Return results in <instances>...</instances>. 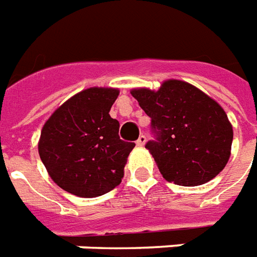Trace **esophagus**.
I'll use <instances>...</instances> for the list:
<instances>
[{
  "label": "esophagus",
  "mask_w": 257,
  "mask_h": 257,
  "mask_svg": "<svg viewBox=\"0 0 257 257\" xmlns=\"http://www.w3.org/2000/svg\"><path fill=\"white\" fill-rule=\"evenodd\" d=\"M145 144H146V137L142 134V136H140V138L137 140V145H138V146H144Z\"/></svg>",
  "instance_id": "esophagus-1"
}]
</instances>
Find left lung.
Segmentation results:
<instances>
[{"instance_id": "8db88e82", "label": "left lung", "mask_w": 257, "mask_h": 257, "mask_svg": "<svg viewBox=\"0 0 257 257\" xmlns=\"http://www.w3.org/2000/svg\"><path fill=\"white\" fill-rule=\"evenodd\" d=\"M152 119L156 140L146 144L165 180L177 186L207 183L229 161L233 127L219 104L194 85L164 81L158 90H131Z\"/></svg>"}]
</instances>
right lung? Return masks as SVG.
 I'll return each mask as SVG.
<instances>
[{
	"label": "right lung",
	"mask_w": 257,
	"mask_h": 257,
	"mask_svg": "<svg viewBox=\"0 0 257 257\" xmlns=\"http://www.w3.org/2000/svg\"><path fill=\"white\" fill-rule=\"evenodd\" d=\"M115 88H89L65 101L44 123L38 149L54 183L81 198H96L120 184L136 144L119 138L109 109Z\"/></svg>",
	"instance_id": "obj_1"
}]
</instances>
